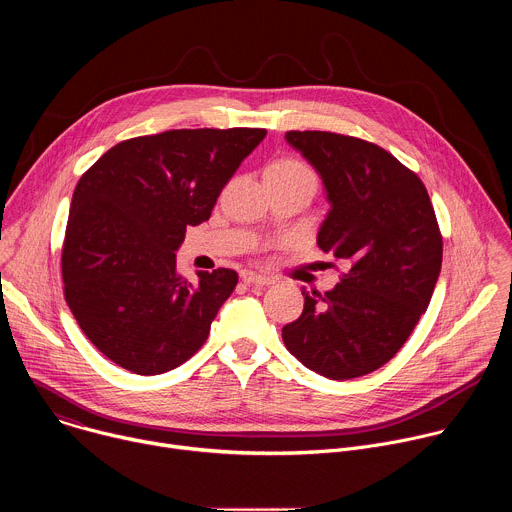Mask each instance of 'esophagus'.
<instances>
[{"mask_svg":"<svg viewBox=\"0 0 512 512\" xmlns=\"http://www.w3.org/2000/svg\"><path fill=\"white\" fill-rule=\"evenodd\" d=\"M241 277H243V281H245L247 285H251V287H255V289H263L265 285H271V283H273V279H269V277H265V275H259V273H255V271H243Z\"/></svg>","mask_w":512,"mask_h":512,"instance_id":"obj_1","label":"esophagus"}]
</instances>
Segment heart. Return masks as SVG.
Here are the masks:
<instances>
[{
    "label": "heart",
    "mask_w": 512,
    "mask_h": 512,
    "mask_svg": "<svg viewBox=\"0 0 512 512\" xmlns=\"http://www.w3.org/2000/svg\"><path fill=\"white\" fill-rule=\"evenodd\" d=\"M265 172H275L281 176H302V178H314V172L308 164H304L298 158H281L267 166Z\"/></svg>",
    "instance_id": "obj_1"
}]
</instances>
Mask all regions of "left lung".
<instances>
[{
  "label": "left lung",
  "mask_w": 512,
  "mask_h": 512,
  "mask_svg": "<svg viewBox=\"0 0 512 512\" xmlns=\"http://www.w3.org/2000/svg\"><path fill=\"white\" fill-rule=\"evenodd\" d=\"M320 174L330 210L318 247L346 261L340 283L304 289L302 316L281 330L310 371L346 381L389 362L427 310L442 269V233L415 172L379 145L330 131H287Z\"/></svg>",
  "instance_id": "8db88e82"
}]
</instances>
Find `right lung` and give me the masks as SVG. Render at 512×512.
Instances as JSON below:
<instances>
[{"label": "right lung", "mask_w": 512, "mask_h": 512, "mask_svg": "<svg viewBox=\"0 0 512 512\" xmlns=\"http://www.w3.org/2000/svg\"><path fill=\"white\" fill-rule=\"evenodd\" d=\"M265 129H172L125 139L72 194L62 247L66 304L119 367L162 375L186 362L239 281L233 269H176L186 227L210 218L218 194Z\"/></svg>", "instance_id": "right-lung-1"}]
</instances>
